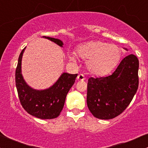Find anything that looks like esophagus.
<instances>
[{
  "label": "esophagus",
  "instance_id": "esophagus-1",
  "mask_svg": "<svg viewBox=\"0 0 148 148\" xmlns=\"http://www.w3.org/2000/svg\"><path fill=\"white\" fill-rule=\"evenodd\" d=\"M77 79L78 80H80V81H82V80H85V77H84V75H83V74H79L78 75H77Z\"/></svg>",
  "mask_w": 148,
  "mask_h": 148
}]
</instances>
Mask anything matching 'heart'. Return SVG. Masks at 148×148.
I'll return each mask as SVG.
<instances>
[{
  "label": "heart",
  "mask_w": 148,
  "mask_h": 148,
  "mask_svg": "<svg viewBox=\"0 0 148 148\" xmlns=\"http://www.w3.org/2000/svg\"><path fill=\"white\" fill-rule=\"evenodd\" d=\"M81 59L88 60L87 67L95 75H104L117 65L121 58V49L116 45L102 41H90L80 45L76 51ZM69 58L74 60L73 55Z\"/></svg>",
  "instance_id": "1"
}]
</instances>
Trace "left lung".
I'll return each instance as SVG.
<instances>
[{"mask_svg":"<svg viewBox=\"0 0 148 148\" xmlns=\"http://www.w3.org/2000/svg\"><path fill=\"white\" fill-rule=\"evenodd\" d=\"M138 58L130 54L110 75L88 79L87 105L94 117L112 119L127 108L138 90Z\"/></svg>","mask_w":148,"mask_h":148,"instance_id":"8db88e82","label":"left lung"}]
</instances>
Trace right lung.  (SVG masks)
Listing matches in <instances>:
<instances>
[{
	"label": "right lung",
	"mask_w": 148,
	"mask_h": 148,
	"mask_svg": "<svg viewBox=\"0 0 148 148\" xmlns=\"http://www.w3.org/2000/svg\"><path fill=\"white\" fill-rule=\"evenodd\" d=\"M60 46L63 43L59 39L43 36ZM25 48L18 58L16 70V85L21 106L30 115L40 119H53L59 116L63 110L66 95L74 84L77 74L64 73L56 83L48 89L36 90L29 87L21 74V60Z\"/></svg>",
	"instance_id": "obj_1"
}]
</instances>
